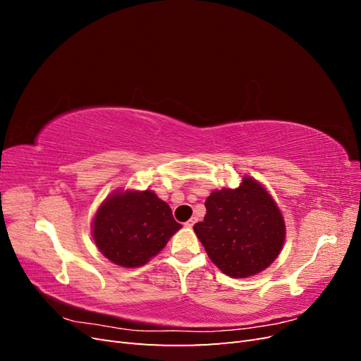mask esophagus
I'll return each instance as SVG.
<instances>
[{"mask_svg":"<svg viewBox=\"0 0 361 361\" xmlns=\"http://www.w3.org/2000/svg\"><path fill=\"white\" fill-rule=\"evenodd\" d=\"M195 221H197V218H195V216H192L190 221H187V223H185V226H187L188 228H191V227H192V226L195 224Z\"/></svg>","mask_w":361,"mask_h":361,"instance_id":"34e87169","label":"esophagus"}]
</instances>
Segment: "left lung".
I'll use <instances>...</instances> for the list:
<instances>
[{"instance_id":"8db88e82","label":"left lung","mask_w":361,"mask_h":361,"mask_svg":"<svg viewBox=\"0 0 361 361\" xmlns=\"http://www.w3.org/2000/svg\"><path fill=\"white\" fill-rule=\"evenodd\" d=\"M204 206V220L194 224V232L224 274L250 277L276 260L285 243V221L255 179L244 178L236 190L214 191Z\"/></svg>"}]
</instances>
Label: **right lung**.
<instances>
[{"label": "right lung", "mask_w": 361, "mask_h": 361, "mask_svg": "<svg viewBox=\"0 0 361 361\" xmlns=\"http://www.w3.org/2000/svg\"><path fill=\"white\" fill-rule=\"evenodd\" d=\"M182 226L170 206L146 190L108 197L93 221V239L101 253L123 268L145 265L166 247Z\"/></svg>", "instance_id": "obj_1"}]
</instances>
